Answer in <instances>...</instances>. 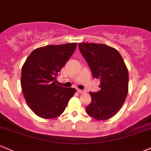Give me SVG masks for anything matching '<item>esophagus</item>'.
<instances>
[{"label": "esophagus", "instance_id": "esophagus-1", "mask_svg": "<svg viewBox=\"0 0 151 151\" xmlns=\"http://www.w3.org/2000/svg\"><path fill=\"white\" fill-rule=\"evenodd\" d=\"M77 92H78L79 93H86V91H85V90H80V89H77Z\"/></svg>", "mask_w": 151, "mask_h": 151}]
</instances>
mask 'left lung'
<instances>
[{
    "mask_svg": "<svg viewBox=\"0 0 151 151\" xmlns=\"http://www.w3.org/2000/svg\"><path fill=\"white\" fill-rule=\"evenodd\" d=\"M93 78L100 80L99 91L90 92L91 103L86 107L90 116L97 120L113 117L122 108L128 93L129 74L118 50L104 44L79 43Z\"/></svg>",
    "mask_w": 151,
    "mask_h": 151,
    "instance_id": "obj_1",
    "label": "left lung"
}]
</instances>
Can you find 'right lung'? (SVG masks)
Wrapping results in <instances>:
<instances>
[{
	"label": "right lung",
	"instance_id": "obj_1",
	"mask_svg": "<svg viewBox=\"0 0 151 151\" xmlns=\"http://www.w3.org/2000/svg\"><path fill=\"white\" fill-rule=\"evenodd\" d=\"M77 43L46 45L33 50L22 68L21 85L29 108L38 116L53 119L64 111L74 88L55 84L56 77Z\"/></svg>",
	"mask_w": 151,
	"mask_h": 151
}]
</instances>
